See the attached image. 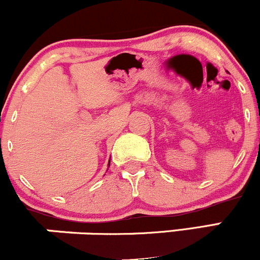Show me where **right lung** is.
Masks as SVG:
<instances>
[{
	"instance_id": "right-lung-1",
	"label": "right lung",
	"mask_w": 260,
	"mask_h": 260,
	"mask_svg": "<svg viewBox=\"0 0 260 260\" xmlns=\"http://www.w3.org/2000/svg\"><path fill=\"white\" fill-rule=\"evenodd\" d=\"M109 165H110V164H109Z\"/></svg>"
}]
</instances>
